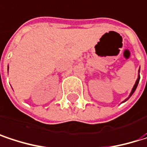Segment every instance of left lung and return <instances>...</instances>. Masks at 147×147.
<instances>
[{"label": "left lung", "mask_w": 147, "mask_h": 147, "mask_svg": "<svg viewBox=\"0 0 147 147\" xmlns=\"http://www.w3.org/2000/svg\"><path fill=\"white\" fill-rule=\"evenodd\" d=\"M138 72H139V74H138V78H137V80H136V82H135V83H134V87H133L132 90H131V93H130V94L129 95V97L126 99V100H124L123 101L122 103H124L125 101H127L131 96H132V94L134 93V91H135V89H136V88H137V86H138V83H139V82H140V69H139V71H138Z\"/></svg>", "instance_id": "obj_1"}]
</instances>
